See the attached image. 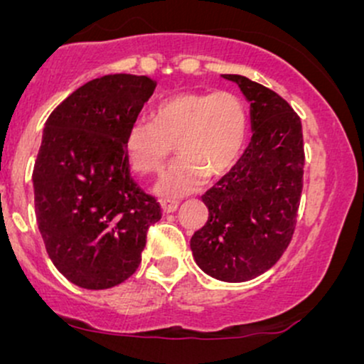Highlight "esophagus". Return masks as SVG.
I'll return each mask as SVG.
<instances>
[{
    "mask_svg": "<svg viewBox=\"0 0 364 364\" xmlns=\"http://www.w3.org/2000/svg\"><path fill=\"white\" fill-rule=\"evenodd\" d=\"M161 207H162V212H164V214H171V212H174L176 210V208L179 207V203L178 202H171V200H168V202H162L161 203Z\"/></svg>",
    "mask_w": 364,
    "mask_h": 364,
    "instance_id": "1",
    "label": "esophagus"
}]
</instances>
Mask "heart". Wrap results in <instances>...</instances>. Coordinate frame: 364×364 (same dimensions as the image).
<instances>
[{"label":"heart","instance_id":"b5f03b06","mask_svg":"<svg viewBox=\"0 0 364 364\" xmlns=\"http://www.w3.org/2000/svg\"><path fill=\"white\" fill-rule=\"evenodd\" d=\"M246 140L245 107L235 94H179L136 119L124 135V154L139 173H159L173 156L181 157L156 185L161 198L193 193L208 178H223L236 166Z\"/></svg>","mask_w":364,"mask_h":364}]
</instances>
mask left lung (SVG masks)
I'll return each instance as SVG.
<instances>
[{"label": "left lung", "mask_w": 364, "mask_h": 364, "mask_svg": "<svg viewBox=\"0 0 364 364\" xmlns=\"http://www.w3.org/2000/svg\"><path fill=\"white\" fill-rule=\"evenodd\" d=\"M250 102L252 141L205 195L208 219L191 236L196 265L224 282H245L275 265L291 243L303 190V128L279 94L241 75H223Z\"/></svg>", "instance_id": "obj_1"}]
</instances>
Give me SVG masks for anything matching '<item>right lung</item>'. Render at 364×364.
Instances as JSON below:
<instances>
[{
    "label": "right lung",
    "instance_id": "add662e5",
    "mask_svg": "<svg viewBox=\"0 0 364 364\" xmlns=\"http://www.w3.org/2000/svg\"><path fill=\"white\" fill-rule=\"evenodd\" d=\"M136 75L87 82L46 121L34 166L36 217L49 258L83 289H109L139 269L161 207L129 176L124 135L156 89Z\"/></svg>",
    "mask_w": 364,
    "mask_h": 364
}]
</instances>
